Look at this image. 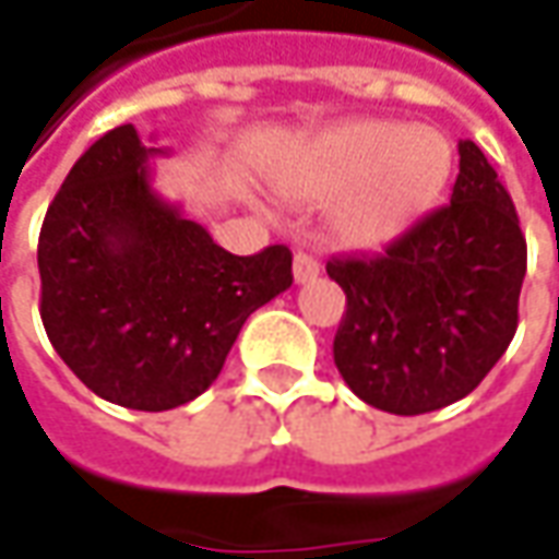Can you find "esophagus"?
<instances>
[{
	"instance_id": "34e87169",
	"label": "esophagus",
	"mask_w": 559,
	"mask_h": 559,
	"mask_svg": "<svg viewBox=\"0 0 559 559\" xmlns=\"http://www.w3.org/2000/svg\"><path fill=\"white\" fill-rule=\"evenodd\" d=\"M318 272H321V265H318L316 257H309V253H297V257H294V281H297V284L316 281Z\"/></svg>"
}]
</instances>
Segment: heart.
<instances>
[{
	"instance_id": "obj_1",
	"label": "heart",
	"mask_w": 559,
	"mask_h": 559,
	"mask_svg": "<svg viewBox=\"0 0 559 559\" xmlns=\"http://www.w3.org/2000/svg\"><path fill=\"white\" fill-rule=\"evenodd\" d=\"M452 145L442 132L395 120H353L321 135L278 185L299 201H340L334 231L349 247L402 238L445 191Z\"/></svg>"
}]
</instances>
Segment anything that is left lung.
Masks as SVG:
<instances>
[{"label": "left lung", "instance_id": "8db88e82", "mask_svg": "<svg viewBox=\"0 0 559 559\" xmlns=\"http://www.w3.org/2000/svg\"><path fill=\"white\" fill-rule=\"evenodd\" d=\"M452 203L380 257L328 262L346 294L334 361L346 386L390 414L445 408L479 386L516 334L526 238L486 154L457 142Z\"/></svg>", "mask_w": 559, "mask_h": 559}]
</instances>
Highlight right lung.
I'll list each match as a JSON object with an SVG mask.
<instances>
[{
    "mask_svg": "<svg viewBox=\"0 0 559 559\" xmlns=\"http://www.w3.org/2000/svg\"><path fill=\"white\" fill-rule=\"evenodd\" d=\"M135 126L73 164L39 231V316L55 353L95 395L169 412L219 377L243 321L284 294L290 250L235 257L151 185Z\"/></svg>",
    "mask_w": 559,
    "mask_h": 559,
    "instance_id": "right-lung-1",
    "label": "right lung"
}]
</instances>
